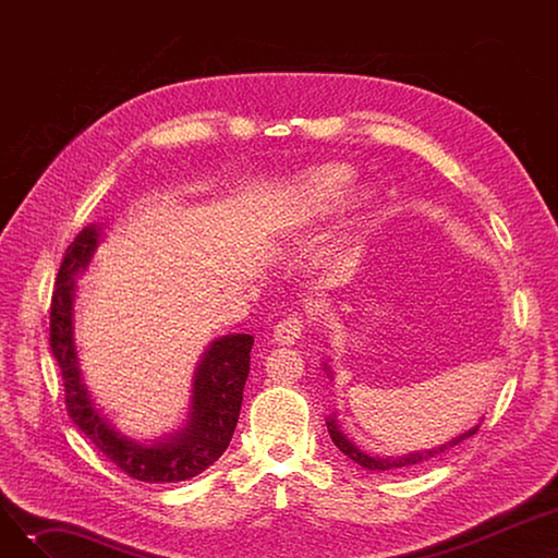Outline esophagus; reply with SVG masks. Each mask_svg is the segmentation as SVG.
<instances>
[{
    "label": "esophagus",
    "instance_id": "34e87169",
    "mask_svg": "<svg viewBox=\"0 0 558 558\" xmlns=\"http://www.w3.org/2000/svg\"><path fill=\"white\" fill-rule=\"evenodd\" d=\"M303 328L305 326H303V318L301 316H287L276 326L274 341L280 343V345L296 343L301 339V335H303Z\"/></svg>",
    "mask_w": 558,
    "mask_h": 558
}]
</instances>
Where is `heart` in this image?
Listing matches in <instances>:
<instances>
[{
    "instance_id": "b5f03b06",
    "label": "heart",
    "mask_w": 558,
    "mask_h": 558,
    "mask_svg": "<svg viewBox=\"0 0 558 558\" xmlns=\"http://www.w3.org/2000/svg\"><path fill=\"white\" fill-rule=\"evenodd\" d=\"M355 171L345 165H320L303 173L291 187L289 205L299 221L318 219L345 203L353 187Z\"/></svg>"
}]
</instances>
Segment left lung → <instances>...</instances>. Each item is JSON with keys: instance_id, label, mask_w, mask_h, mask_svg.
I'll list each match as a JSON object with an SVG mask.
<instances>
[{"instance_id": "obj_1", "label": "left lung", "mask_w": 558, "mask_h": 558, "mask_svg": "<svg viewBox=\"0 0 558 558\" xmlns=\"http://www.w3.org/2000/svg\"><path fill=\"white\" fill-rule=\"evenodd\" d=\"M324 366H326V371L330 373L328 364H324ZM326 425H328L332 444H335L345 457H350L355 463H360L362 468H366V471H400V468H414V465H418V463L429 461V459L436 457V454H441V452H446V450L459 446L461 441H465L468 436H473V434L480 429V425H475L473 429H468V432L459 434L457 438H452V441L444 444L441 448H432V450H425V452H409V454H404V457H396V459H393V457H371V454H366L364 450H360V448H357L353 441H350V438L341 432V427H339V423H337L335 416L326 418Z\"/></svg>"}]
</instances>
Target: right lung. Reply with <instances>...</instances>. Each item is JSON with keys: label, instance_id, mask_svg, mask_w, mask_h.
Listing matches in <instances>:
<instances>
[{"label": "right lung", "instance_id": "obj_1", "mask_svg": "<svg viewBox=\"0 0 558 558\" xmlns=\"http://www.w3.org/2000/svg\"><path fill=\"white\" fill-rule=\"evenodd\" d=\"M101 240V228L85 226L68 246L56 276L49 314L51 353L61 366L65 407L74 425L129 477L149 484L185 482L210 468L228 448L238 427L244 385L251 371V335L215 339L194 371L190 416L183 429L137 444L117 432L97 409L83 383L74 343L76 276L85 271Z\"/></svg>", "mask_w": 558, "mask_h": 558}]
</instances>
